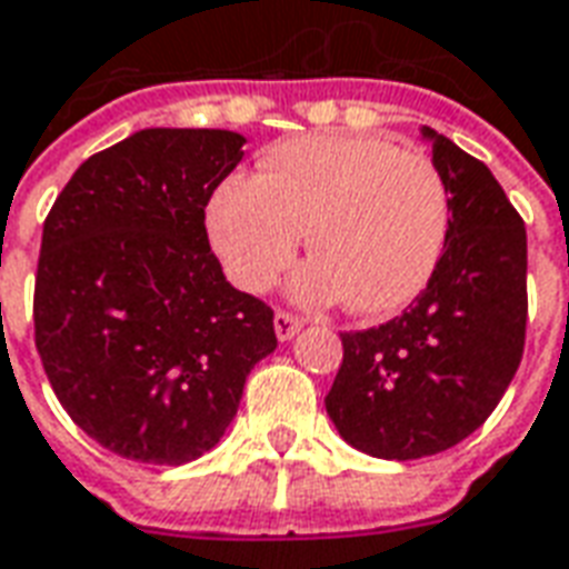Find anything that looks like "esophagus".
Wrapping results in <instances>:
<instances>
[{
  "instance_id": "1",
  "label": "esophagus",
  "mask_w": 569,
  "mask_h": 569,
  "mask_svg": "<svg viewBox=\"0 0 569 569\" xmlns=\"http://www.w3.org/2000/svg\"><path fill=\"white\" fill-rule=\"evenodd\" d=\"M301 319L292 317V313H286V310H277V317H273V331H277V338L280 340H292L301 331Z\"/></svg>"
}]
</instances>
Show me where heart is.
Segmentation results:
<instances>
[{
  "instance_id": "1",
  "label": "heart",
  "mask_w": 569,
  "mask_h": 569,
  "mask_svg": "<svg viewBox=\"0 0 569 569\" xmlns=\"http://www.w3.org/2000/svg\"><path fill=\"white\" fill-rule=\"evenodd\" d=\"M310 241L298 271L305 305L347 301L386 317L419 298L443 259L449 192L435 162L373 134H301L264 150L262 174H234L208 204L222 268L262 292Z\"/></svg>"
}]
</instances>
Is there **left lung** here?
<instances>
[{
    "instance_id": "8db88e82",
    "label": "left lung",
    "mask_w": 569,
    "mask_h": 569,
    "mask_svg": "<svg viewBox=\"0 0 569 569\" xmlns=\"http://www.w3.org/2000/svg\"><path fill=\"white\" fill-rule=\"evenodd\" d=\"M449 192L443 259L410 310L347 331L326 410L373 458L437 456L486 422L516 377L528 326V234L486 162L422 126Z\"/></svg>"
}]
</instances>
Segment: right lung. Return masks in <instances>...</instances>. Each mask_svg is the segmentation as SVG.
Returning a JSON list of instances; mask_svg holds the SVG:
<instances>
[{"label": "right lung", "mask_w": 569, "mask_h": 569, "mask_svg": "<svg viewBox=\"0 0 569 569\" xmlns=\"http://www.w3.org/2000/svg\"><path fill=\"white\" fill-rule=\"evenodd\" d=\"M243 144L229 129H141L90 156L44 220L38 356L71 422L113 456H204L277 349L273 310L226 280L204 229Z\"/></svg>", "instance_id": "add662e5"}]
</instances>
